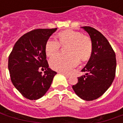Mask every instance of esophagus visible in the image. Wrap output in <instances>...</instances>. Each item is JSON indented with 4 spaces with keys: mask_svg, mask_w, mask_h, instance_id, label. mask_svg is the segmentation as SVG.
<instances>
[{
    "mask_svg": "<svg viewBox=\"0 0 123 123\" xmlns=\"http://www.w3.org/2000/svg\"><path fill=\"white\" fill-rule=\"evenodd\" d=\"M62 74L63 75H64L67 78H69L70 77V75L69 74H66V73H64V72H62Z\"/></svg>",
    "mask_w": 123,
    "mask_h": 123,
    "instance_id": "34e87169",
    "label": "esophagus"
}]
</instances>
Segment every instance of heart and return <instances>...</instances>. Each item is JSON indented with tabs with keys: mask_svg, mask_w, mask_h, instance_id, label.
<instances>
[{
	"mask_svg": "<svg viewBox=\"0 0 123 123\" xmlns=\"http://www.w3.org/2000/svg\"><path fill=\"white\" fill-rule=\"evenodd\" d=\"M59 41L49 39L46 42L45 51L49 57L54 56L62 46H67V55H58L52 57L49 61L53 69L62 72H70L78 65L80 59L87 61L92 55V43L90 38L78 31L68 30L59 33Z\"/></svg>",
	"mask_w": 123,
	"mask_h": 123,
	"instance_id": "b5f03b06",
	"label": "heart"
}]
</instances>
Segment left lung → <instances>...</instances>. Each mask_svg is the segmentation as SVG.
<instances>
[{"label":"left lung","instance_id":"left-lung-1","mask_svg":"<svg viewBox=\"0 0 123 123\" xmlns=\"http://www.w3.org/2000/svg\"><path fill=\"white\" fill-rule=\"evenodd\" d=\"M82 28L90 35L92 52L87 64L81 70L86 74L78 78V83L72 88L81 99L92 101L103 95L113 82L116 57L110 43L101 33L90 26Z\"/></svg>","mask_w":123,"mask_h":123}]
</instances>
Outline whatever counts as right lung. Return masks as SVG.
Masks as SVG:
<instances>
[{"label":"right lung","mask_w":123,"mask_h":123,"mask_svg":"<svg viewBox=\"0 0 123 123\" xmlns=\"http://www.w3.org/2000/svg\"><path fill=\"white\" fill-rule=\"evenodd\" d=\"M56 30L35 29L23 35L15 43L8 57V70L13 85L24 98L38 99L45 94L55 71L49 68L45 47ZM45 69L43 75L38 69Z\"/></svg>","instance_id":"right-lung-1"}]
</instances>
